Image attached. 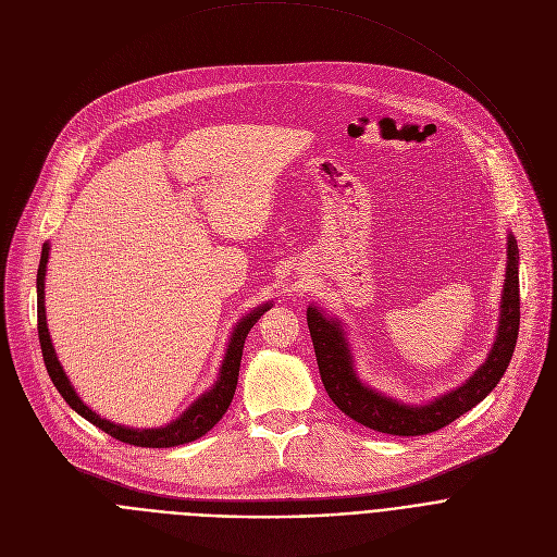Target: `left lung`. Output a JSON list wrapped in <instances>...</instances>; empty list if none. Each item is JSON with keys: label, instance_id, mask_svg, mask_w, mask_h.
Returning a JSON list of instances; mask_svg holds the SVG:
<instances>
[{"label": "left lung", "instance_id": "left-lung-1", "mask_svg": "<svg viewBox=\"0 0 557 557\" xmlns=\"http://www.w3.org/2000/svg\"><path fill=\"white\" fill-rule=\"evenodd\" d=\"M518 243L516 236H507V274L500 298V321L498 336L493 343L484 362L475 369L473 376L460 387L434 398L424 405H407L389 398L372 387H367L354 369L351 349L347 334L338 319L323 314L319 307H307V327H310L321 381L334 405L374 431L392 436H424L438 431L467 413L480 400H484L491 389L500 383L511 362L518 330H520V278H518Z\"/></svg>", "mask_w": 557, "mask_h": 557}]
</instances>
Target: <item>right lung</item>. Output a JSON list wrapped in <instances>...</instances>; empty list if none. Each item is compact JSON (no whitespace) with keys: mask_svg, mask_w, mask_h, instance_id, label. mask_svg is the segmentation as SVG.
<instances>
[{"mask_svg":"<svg viewBox=\"0 0 557 557\" xmlns=\"http://www.w3.org/2000/svg\"><path fill=\"white\" fill-rule=\"evenodd\" d=\"M48 250H50L48 243H44L39 270H37V332H39V343H41V354H44L48 376H50L52 385L57 387V392L64 396V400L79 416H84L88 422H92L95 426L106 431V434H110L112 438L126 443V445L163 449V447H176V445L193 443V441L206 436L208 431L223 418V413L227 411V407L234 398L245 338H247V334H250V330L257 325V321L270 310L272 302H265V305L257 307V310H252L250 314L236 323V327L230 336V345H227V351L223 356L221 369H219L216 383L201 398H197L188 409H185L176 420H172L170 424L159 426V429L123 426V424H114V422L101 418L90 407H86L84 400L77 396L75 387L71 385V381L64 372V367H61V362L57 360V354H54V347H52V341H50V332H48V325H46V307H44V278H46Z\"/></svg>","mask_w":557,"mask_h":557,"instance_id":"1","label":"right lung"}]
</instances>
